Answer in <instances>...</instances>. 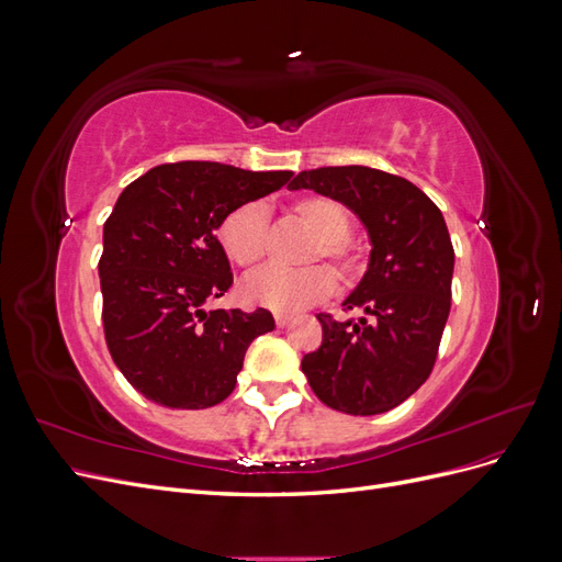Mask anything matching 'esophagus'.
Instances as JSON below:
<instances>
[{
    "label": "esophagus",
    "instance_id": "1",
    "mask_svg": "<svg viewBox=\"0 0 562 562\" xmlns=\"http://www.w3.org/2000/svg\"><path fill=\"white\" fill-rule=\"evenodd\" d=\"M291 318H293V314H288V312H277V314H274V321H277V326H281V328H283V326H285V323H288V321H291Z\"/></svg>",
    "mask_w": 562,
    "mask_h": 562
}]
</instances>
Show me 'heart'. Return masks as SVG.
I'll return each instance as SVG.
<instances>
[{"label":"heart","instance_id":"b5f03b06","mask_svg":"<svg viewBox=\"0 0 562 562\" xmlns=\"http://www.w3.org/2000/svg\"><path fill=\"white\" fill-rule=\"evenodd\" d=\"M293 213L307 227L318 244L314 258L323 255L339 267H347L351 250L347 246L349 215L328 196H304L295 201ZM267 239V206L262 201H244L223 215L217 225V241L227 258L241 269H250L262 260ZM335 291V274L323 265L302 269L265 267L246 281L244 295L248 302L277 312H295L312 302L328 297Z\"/></svg>","mask_w":562,"mask_h":562}]
</instances>
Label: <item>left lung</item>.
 <instances>
[{
    "label": "left lung",
    "mask_w": 562,
    "mask_h": 562,
    "mask_svg": "<svg viewBox=\"0 0 562 562\" xmlns=\"http://www.w3.org/2000/svg\"><path fill=\"white\" fill-rule=\"evenodd\" d=\"M291 190L345 203L370 236V260L345 310L368 318L318 314L321 347L302 372L333 411L380 415L411 398L431 375L450 314L454 250L443 213L411 180L368 166L302 171Z\"/></svg>",
    "instance_id": "8db88e82"
}]
</instances>
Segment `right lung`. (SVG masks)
I'll use <instances>...</instances> for the list:
<instances>
[{
	"instance_id": "right-lung-1",
	"label": "right lung",
	"mask_w": 562,
	"mask_h": 562,
	"mask_svg": "<svg viewBox=\"0 0 562 562\" xmlns=\"http://www.w3.org/2000/svg\"><path fill=\"white\" fill-rule=\"evenodd\" d=\"M215 161L161 164L119 194L98 262L105 342L116 368L149 401L178 411L223 403L267 310H213L234 281L215 229L225 213L291 180Z\"/></svg>"
}]
</instances>
